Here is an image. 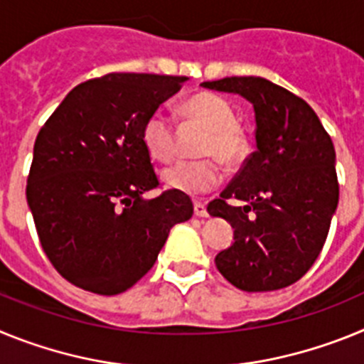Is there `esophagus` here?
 <instances>
[{
    "label": "esophagus",
    "instance_id": "34e87169",
    "mask_svg": "<svg viewBox=\"0 0 364 364\" xmlns=\"http://www.w3.org/2000/svg\"><path fill=\"white\" fill-rule=\"evenodd\" d=\"M193 210H195V215L197 217H208V210H205V204L200 200L193 202Z\"/></svg>",
    "mask_w": 364,
    "mask_h": 364
}]
</instances>
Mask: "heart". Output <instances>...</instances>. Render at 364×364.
<instances>
[{
    "instance_id": "obj_1",
    "label": "heart",
    "mask_w": 364,
    "mask_h": 364,
    "mask_svg": "<svg viewBox=\"0 0 364 364\" xmlns=\"http://www.w3.org/2000/svg\"><path fill=\"white\" fill-rule=\"evenodd\" d=\"M184 112L189 120L208 129L198 149L200 154H205V159L180 160L167 167L162 180L175 191L204 195L222 182V167L214 156L233 166L246 156L247 140L237 125V114L230 102L213 92H200L189 98L184 104ZM142 142L151 159L159 162H169L175 156V124L164 109H156L146 118Z\"/></svg>"
}]
</instances>
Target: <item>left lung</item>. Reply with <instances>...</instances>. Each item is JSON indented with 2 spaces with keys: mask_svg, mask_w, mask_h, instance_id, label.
Returning a JSON list of instances; mask_svg holds the SVG:
<instances>
[{
  "mask_svg": "<svg viewBox=\"0 0 364 364\" xmlns=\"http://www.w3.org/2000/svg\"><path fill=\"white\" fill-rule=\"evenodd\" d=\"M200 85L244 96L257 122V151L208 204L235 228V242L215 264L239 290H281L314 266L337 210L332 138L304 100L269 80L231 76Z\"/></svg>",
  "mask_w": 364,
  "mask_h": 364,
  "instance_id": "left-lung-1",
  "label": "left lung"
}]
</instances>
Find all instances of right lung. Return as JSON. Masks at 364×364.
I'll use <instances>...</instances> for the list:
<instances>
[{
    "mask_svg": "<svg viewBox=\"0 0 364 364\" xmlns=\"http://www.w3.org/2000/svg\"><path fill=\"white\" fill-rule=\"evenodd\" d=\"M186 80L136 73L87 80L38 133L27 202L45 255L70 284L122 294L153 268L169 230L191 218L186 193L144 198L160 186L144 122Z\"/></svg>",
    "mask_w": 364,
    "mask_h": 364,
    "instance_id": "add662e5",
    "label": "right lung"
}]
</instances>
